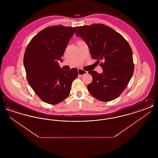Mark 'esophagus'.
Returning a JSON list of instances; mask_svg holds the SVG:
<instances>
[{
  "mask_svg": "<svg viewBox=\"0 0 158 158\" xmlns=\"http://www.w3.org/2000/svg\"><path fill=\"white\" fill-rule=\"evenodd\" d=\"M87 73V71H85L82 69H78V74L79 76H83L85 74Z\"/></svg>",
  "mask_w": 158,
  "mask_h": 158,
  "instance_id": "1",
  "label": "esophagus"
}]
</instances>
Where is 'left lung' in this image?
I'll use <instances>...</instances> for the list:
<instances>
[{
    "label": "left lung",
    "instance_id": "8db88e82",
    "mask_svg": "<svg viewBox=\"0 0 158 158\" xmlns=\"http://www.w3.org/2000/svg\"><path fill=\"white\" fill-rule=\"evenodd\" d=\"M76 35L82 38L91 57L98 60L103 73L89 71L93 80L88 89L94 98L108 102L118 98L134 72L133 52L126 40L111 27L94 23L79 27Z\"/></svg>",
    "mask_w": 158,
    "mask_h": 158
}]
</instances>
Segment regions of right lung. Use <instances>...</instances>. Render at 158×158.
I'll return each mask as SVG.
<instances>
[{"label":"right lung","instance_id":"right-lung-1","mask_svg":"<svg viewBox=\"0 0 158 158\" xmlns=\"http://www.w3.org/2000/svg\"><path fill=\"white\" fill-rule=\"evenodd\" d=\"M77 27H48L39 32L27 45L23 64L27 81L43 101L55 105L68 97L72 83L78 75L77 69L64 70L62 61L70 38Z\"/></svg>","mask_w":158,"mask_h":158}]
</instances>
